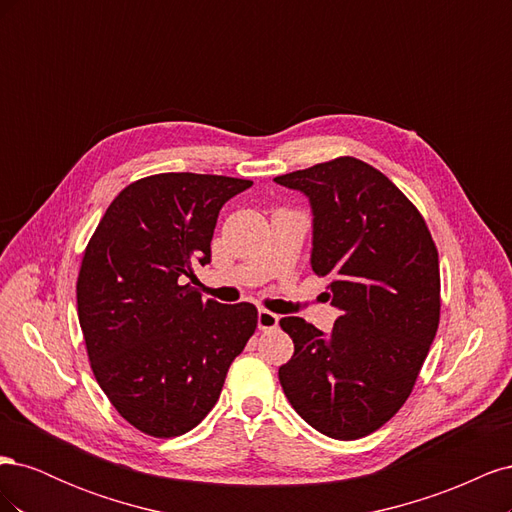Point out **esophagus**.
I'll return each instance as SVG.
<instances>
[{
  "label": "esophagus",
  "mask_w": 512,
  "mask_h": 512,
  "mask_svg": "<svg viewBox=\"0 0 512 512\" xmlns=\"http://www.w3.org/2000/svg\"><path fill=\"white\" fill-rule=\"evenodd\" d=\"M280 324V316L269 312V309H258V329L260 331H271Z\"/></svg>",
  "instance_id": "esophagus-1"
}]
</instances>
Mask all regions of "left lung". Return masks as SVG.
Masks as SVG:
<instances>
[{"label":"left lung","mask_w":512,"mask_h":512,"mask_svg":"<svg viewBox=\"0 0 512 512\" xmlns=\"http://www.w3.org/2000/svg\"><path fill=\"white\" fill-rule=\"evenodd\" d=\"M312 209L309 265L342 316L324 335L286 316L282 389L305 423L335 440L380 429L404 406L440 322V265L427 224L397 185L356 158L275 177Z\"/></svg>","instance_id":"1"}]
</instances>
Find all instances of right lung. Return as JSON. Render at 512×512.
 Returning a JSON list of instances; mask_svg holds the SVG:
<instances>
[{"label":"right lung","mask_w":512,"mask_h":512,"mask_svg":"<svg viewBox=\"0 0 512 512\" xmlns=\"http://www.w3.org/2000/svg\"><path fill=\"white\" fill-rule=\"evenodd\" d=\"M247 188V179L194 173L130 183L85 250L76 307L91 369L149 436L175 438L203 421L256 331L252 303L222 305L183 284L211 262L220 209Z\"/></svg>","instance_id":"1"}]
</instances>
